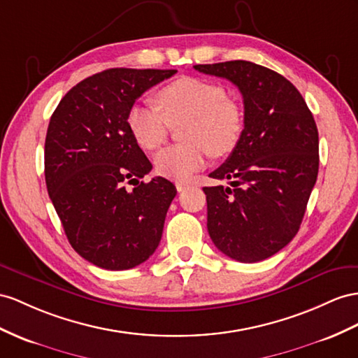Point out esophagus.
Wrapping results in <instances>:
<instances>
[{
    "instance_id": "1",
    "label": "esophagus",
    "mask_w": 358,
    "mask_h": 358,
    "mask_svg": "<svg viewBox=\"0 0 358 358\" xmlns=\"http://www.w3.org/2000/svg\"><path fill=\"white\" fill-rule=\"evenodd\" d=\"M176 186H177V190H178V192H182V190L187 189V187L190 186V182H189V181H177Z\"/></svg>"
}]
</instances>
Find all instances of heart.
<instances>
[{
  "mask_svg": "<svg viewBox=\"0 0 358 358\" xmlns=\"http://www.w3.org/2000/svg\"><path fill=\"white\" fill-rule=\"evenodd\" d=\"M159 108L148 103L134 104L127 116L128 130L143 150H157L168 139L171 125L187 122L185 145L157 152L154 159L160 176L186 178L206 164L208 154L224 157L241 139L243 115L239 104L227 98V90L212 81L181 77L162 87Z\"/></svg>",
  "mask_w": 358,
  "mask_h": 358,
  "instance_id": "heart-1",
  "label": "heart"
}]
</instances>
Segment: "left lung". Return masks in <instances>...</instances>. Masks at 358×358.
Returning <instances> with one entry per match:
<instances>
[{"label":"left lung","instance_id":"8db88e82","mask_svg":"<svg viewBox=\"0 0 358 358\" xmlns=\"http://www.w3.org/2000/svg\"><path fill=\"white\" fill-rule=\"evenodd\" d=\"M194 68L230 80L245 108L239 142L210 173L230 186L203 189L208 234L230 259L262 262L299 230L317 178L316 122L298 89L278 72L246 60Z\"/></svg>","mask_w":358,"mask_h":358}]
</instances>
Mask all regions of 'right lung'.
I'll use <instances>...</instances> for the list:
<instances>
[{
  "label": "right lung",
  "instance_id": "right-lung-1",
  "mask_svg": "<svg viewBox=\"0 0 358 358\" xmlns=\"http://www.w3.org/2000/svg\"><path fill=\"white\" fill-rule=\"evenodd\" d=\"M176 69L113 68L62 98L45 139V181L63 230L85 260L108 271L148 260L162 239L177 189L163 177L139 181L151 162L127 116L145 90ZM133 184V189H127Z\"/></svg>",
  "mask_w": 358,
  "mask_h": 358
}]
</instances>
